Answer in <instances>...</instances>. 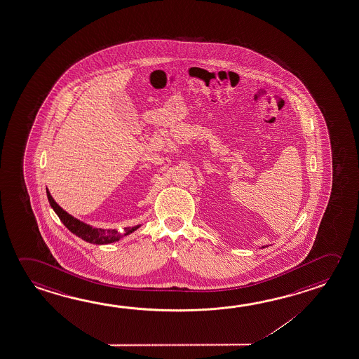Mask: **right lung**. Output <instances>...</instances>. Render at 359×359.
Segmentation results:
<instances>
[{
  "label": "right lung",
  "instance_id": "add662e5",
  "mask_svg": "<svg viewBox=\"0 0 359 359\" xmlns=\"http://www.w3.org/2000/svg\"><path fill=\"white\" fill-rule=\"evenodd\" d=\"M46 194H48V203L53 209V212L57 214L60 220L65 225L67 229L70 230L72 234L81 238L83 241L91 243V244H97V245H104V244H110L115 243L120 239H123V236H129L131 233H134L135 230L139 229L142 226V224L134 225L130 228H125L123 233H118L116 229H100V228H94L88 224L83 223L81 220H79L76 217H72L71 214L65 212L61 206L53 200V196L50 194L48 189H46Z\"/></svg>",
  "mask_w": 359,
  "mask_h": 359
}]
</instances>
